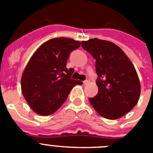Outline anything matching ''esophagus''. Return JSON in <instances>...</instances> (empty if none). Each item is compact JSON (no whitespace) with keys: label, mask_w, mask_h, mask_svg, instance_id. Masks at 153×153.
I'll use <instances>...</instances> for the list:
<instances>
[{"label":"esophagus","mask_w":153,"mask_h":153,"mask_svg":"<svg viewBox=\"0 0 153 153\" xmlns=\"http://www.w3.org/2000/svg\"><path fill=\"white\" fill-rule=\"evenodd\" d=\"M90 78H86V80L83 81V83H84L85 85H87V84H89V83H90Z\"/></svg>","instance_id":"esophagus-1"}]
</instances>
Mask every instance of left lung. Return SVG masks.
Segmentation results:
<instances>
[{
	"label": "left lung",
	"mask_w": 153,
	"mask_h": 153,
	"mask_svg": "<svg viewBox=\"0 0 153 153\" xmlns=\"http://www.w3.org/2000/svg\"><path fill=\"white\" fill-rule=\"evenodd\" d=\"M96 60L98 93L89 100L101 117L116 120L137 104L141 87L134 66L118 46L108 40L90 39L81 44Z\"/></svg>",
	"instance_id": "8db88e82"
}]
</instances>
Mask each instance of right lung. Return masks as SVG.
<instances>
[{"label": "right lung", "instance_id": "add662e5", "mask_svg": "<svg viewBox=\"0 0 153 153\" xmlns=\"http://www.w3.org/2000/svg\"><path fill=\"white\" fill-rule=\"evenodd\" d=\"M81 43L58 37L47 40L31 56L21 77V90L30 107L40 116L55 113L79 80L71 79L73 68H67L70 53Z\"/></svg>", "mask_w": 153, "mask_h": 153}]
</instances>
